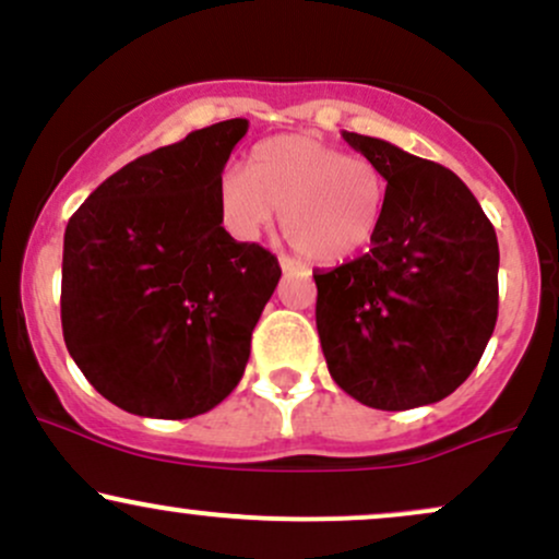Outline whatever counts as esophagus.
Wrapping results in <instances>:
<instances>
[{"mask_svg":"<svg viewBox=\"0 0 559 559\" xmlns=\"http://www.w3.org/2000/svg\"><path fill=\"white\" fill-rule=\"evenodd\" d=\"M281 271H284V273H301V275H307V267L299 265V262L292 260V258H281Z\"/></svg>","mask_w":559,"mask_h":559,"instance_id":"esophagus-1","label":"esophagus"}]
</instances>
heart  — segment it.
I'll return each instance as SVG.
<instances>
[{
	"mask_svg": "<svg viewBox=\"0 0 559 559\" xmlns=\"http://www.w3.org/2000/svg\"><path fill=\"white\" fill-rule=\"evenodd\" d=\"M386 176L373 159L312 136L260 141L247 170L217 178V215L228 234L252 241L273 223L301 258L336 265L365 252L381 228Z\"/></svg>",
	"mask_w": 559,
	"mask_h": 559,
	"instance_id": "1",
	"label": "heart"
}]
</instances>
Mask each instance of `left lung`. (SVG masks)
<instances>
[{"label": "left lung", "mask_w": 559, "mask_h": 559, "mask_svg": "<svg viewBox=\"0 0 559 559\" xmlns=\"http://www.w3.org/2000/svg\"><path fill=\"white\" fill-rule=\"evenodd\" d=\"M342 136L383 170L386 207L370 252L312 273L325 362L368 407L433 404L473 373L497 325V234L444 165L383 139Z\"/></svg>", "instance_id": "8db88e82"}]
</instances>
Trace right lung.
Returning a JSON list of instances; mask_svg holds the SVG:
<instances>
[{"label": "right lung", "mask_w": 559, "mask_h": 559, "mask_svg": "<svg viewBox=\"0 0 559 559\" xmlns=\"http://www.w3.org/2000/svg\"><path fill=\"white\" fill-rule=\"evenodd\" d=\"M247 128L223 120L141 155L68 221L62 336L126 413L194 418L241 381L281 278L275 254L230 239L217 215V178Z\"/></svg>", "instance_id": "right-lung-1"}]
</instances>
